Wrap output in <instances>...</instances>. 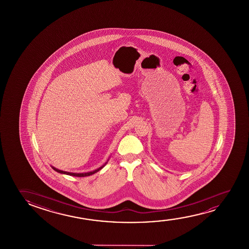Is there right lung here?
Masks as SVG:
<instances>
[{
    "mask_svg": "<svg viewBox=\"0 0 249 249\" xmlns=\"http://www.w3.org/2000/svg\"><path fill=\"white\" fill-rule=\"evenodd\" d=\"M108 160H109V159H108ZM108 160H107L106 163L104 164L103 166L99 167V168H97L95 170L91 171V172H87V173H78V174H77V173H70V172H65V171L59 170L58 168L53 167V166H52V168H53V170L56 171V172L59 173V174H67V175H70V176H75V177H86V176H90V175H92V174H95L97 172H99V170H101L103 167H105L106 164H107Z\"/></svg>",
    "mask_w": 249,
    "mask_h": 249,
    "instance_id": "obj_1",
    "label": "right lung"
}]
</instances>
